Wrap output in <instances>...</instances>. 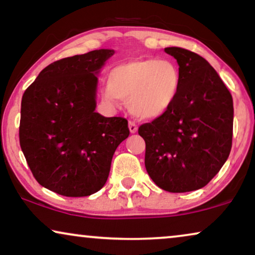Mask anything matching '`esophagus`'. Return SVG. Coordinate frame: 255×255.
Returning <instances> with one entry per match:
<instances>
[{
    "label": "esophagus",
    "mask_w": 255,
    "mask_h": 255,
    "mask_svg": "<svg viewBox=\"0 0 255 255\" xmlns=\"http://www.w3.org/2000/svg\"><path fill=\"white\" fill-rule=\"evenodd\" d=\"M128 128H130L131 133H135V132H137V130H138V127H137V124L134 123V122L130 121V122H128Z\"/></svg>",
    "instance_id": "obj_1"
}]
</instances>
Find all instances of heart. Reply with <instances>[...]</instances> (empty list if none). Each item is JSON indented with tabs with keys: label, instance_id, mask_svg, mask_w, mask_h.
I'll return each instance as SVG.
<instances>
[{
	"label": "heart",
	"instance_id": "heart-1",
	"mask_svg": "<svg viewBox=\"0 0 255 255\" xmlns=\"http://www.w3.org/2000/svg\"><path fill=\"white\" fill-rule=\"evenodd\" d=\"M180 86L181 74L173 61L135 59L111 69L102 97L111 104L120 99L127 101L134 116L152 120L170 109L179 95Z\"/></svg>",
	"mask_w": 255,
	"mask_h": 255
}]
</instances>
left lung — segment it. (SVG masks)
Instances as JSON below:
<instances>
[{
	"instance_id": "1",
	"label": "left lung",
	"mask_w": 255,
	"mask_h": 255,
	"mask_svg": "<svg viewBox=\"0 0 255 255\" xmlns=\"http://www.w3.org/2000/svg\"><path fill=\"white\" fill-rule=\"evenodd\" d=\"M165 52L179 64V95L138 133L145 140V167L153 182L169 193H187L207 186L229 158L233 101L204 58L181 47Z\"/></svg>"
}]
</instances>
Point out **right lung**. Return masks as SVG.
<instances>
[{"label": "right lung", "mask_w": 255, "mask_h": 255, "mask_svg": "<svg viewBox=\"0 0 255 255\" xmlns=\"http://www.w3.org/2000/svg\"><path fill=\"white\" fill-rule=\"evenodd\" d=\"M114 53L95 50L52 62L23 94L20 148L38 183L62 196L99 191L130 134L125 118L95 113L97 74Z\"/></svg>", "instance_id": "1"}]
</instances>
